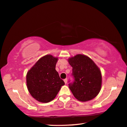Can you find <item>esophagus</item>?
<instances>
[{
  "label": "esophagus",
  "mask_w": 127,
  "mask_h": 127,
  "mask_svg": "<svg viewBox=\"0 0 127 127\" xmlns=\"http://www.w3.org/2000/svg\"><path fill=\"white\" fill-rule=\"evenodd\" d=\"M64 82H65V84H66L67 83V78H65V79H64Z\"/></svg>",
  "instance_id": "esophagus-1"
}]
</instances>
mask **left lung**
<instances>
[{"mask_svg":"<svg viewBox=\"0 0 127 127\" xmlns=\"http://www.w3.org/2000/svg\"><path fill=\"white\" fill-rule=\"evenodd\" d=\"M68 62L72 67L73 83L69 88L77 100L86 102L94 99L99 94L102 86L100 70L89 57L77 54L69 58Z\"/></svg>","mask_w":127,"mask_h":127,"instance_id":"left-lung-1","label":"left lung"}]
</instances>
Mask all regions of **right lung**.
<instances>
[{
    "label": "right lung",
    "instance_id": "1",
    "mask_svg": "<svg viewBox=\"0 0 127 127\" xmlns=\"http://www.w3.org/2000/svg\"><path fill=\"white\" fill-rule=\"evenodd\" d=\"M58 60V58L51 55L43 56L27 72L28 91L38 101H51L65 84L55 69Z\"/></svg>",
    "mask_w": 127,
    "mask_h": 127
}]
</instances>
